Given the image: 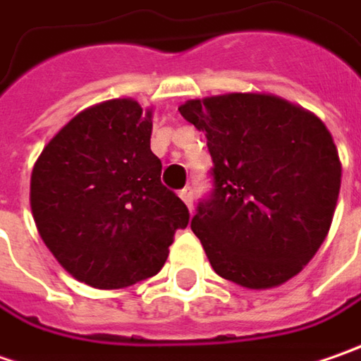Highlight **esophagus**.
<instances>
[{
  "instance_id": "esophagus-1",
  "label": "esophagus",
  "mask_w": 361,
  "mask_h": 361,
  "mask_svg": "<svg viewBox=\"0 0 361 361\" xmlns=\"http://www.w3.org/2000/svg\"><path fill=\"white\" fill-rule=\"evenodd\" d=\"M180 197L185 202V206L192 210V206H194V190H192V185H185L180 192Z\"/></svg>"
}]
</instances>
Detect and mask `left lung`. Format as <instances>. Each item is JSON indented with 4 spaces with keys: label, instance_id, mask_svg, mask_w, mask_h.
<instances>
[{
    "label": "left lung",
    "instance_id": "left-lung-1",
    "mask_svg": "<svg viewBox=\"0 0 361 361\" xmlns=\"http://www.w3.org/2000/svg\"><path fill=\"white\" fill-rule=\"evenodd\" d=\"M180 113L206 135L214 164L212 192L192 218L212 269L246 289L289 281L334 220L341 164L331 133L271 94L188 101Z\"/></svg>",
    "mask_w": 361,
    "mask_h": 361
}]
</instances>
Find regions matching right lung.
<instances>
[{"instance_id": "add662e5", "label": "right lung", "mask_w": 361, "mask_h": 361, "mask_svg": "<svg viewBox=\"0 0 361 361\" xmlns=\"http://www.w3.org/2000/svg\"><path fill=\"white\" fill-rule=\"evenodd\" d=\"M151 111L115 99L90 106L44 147L30 204L39 236L68 273L121 289L161 271L188 206L161 183Z\"/></svg>"}]
</instances>
